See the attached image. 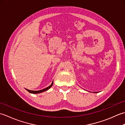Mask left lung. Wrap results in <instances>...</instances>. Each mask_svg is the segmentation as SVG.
Instances as JSON below:
<instances>
[{
  "label": "left lung",
  "mask_w": 125,
  "mask_h": 125,
  "mask_svg": "<svg viewBox=\"0 0 125 125\" xmlns=\"http://www.w3.org/2000/svg\"><path fill=\"white\" fill-rule=\"evenodd\" d=\"M94 93H97V92H94Z\"/></svg>",
  "instance_id": "8db88e82"
}]
</instances>
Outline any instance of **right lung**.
Masks as SVG:
<instances>
[{
	"mask_svg": "<svg viewBox=\"0 0 125 125\" xmlns=\"http://www.w3.org/2000/svg\"><path fill=\"white\" fill-rule=\"evenodd\" d=\"M53 85V81L52 82V83L51 84V85H49V86H48L47 87H46V88L45 89H43L42 90H39V91H32V90H28L27 89H26V90H27V91H28L30 93H31V94H40V93H42L43 92H44L46 91H47L48 90H49L50 87H51Z\"/></svg>",
	"mask_w": 125,
	"mask_h": 125,
	"instance_id": "1",
	"label": "right lung"
}]
</instances>
